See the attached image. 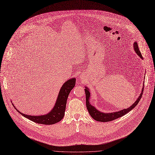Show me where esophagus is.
<instances>
[{"label":"esophagus","mask_w":155,"mask_h":155,"mask_svg":"<svg viewBox=\"0 0 155 155\" xmlns=\"http://www.w3.org/2000/svg\"><path fill=\"white\" fill-rule=\"evenodd\" d=\"M79 79H80L81 81H83V79H83V77H80Z\"/></svg>","instance_id":"esophagus-1"}]
</instances>
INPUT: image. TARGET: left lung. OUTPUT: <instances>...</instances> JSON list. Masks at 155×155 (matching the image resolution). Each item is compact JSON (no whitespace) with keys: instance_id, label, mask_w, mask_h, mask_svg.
<instances>
[{"instance_id":"left-lung-1","label":"left lung","mask_w":155,"mask_h":155,"mask_svg":"<svg viewBox=\"0 0 155 155\" xmlns=\"http://www.w3.org/2000/svg\"><path fill=\"white\" fill-rule=\"evenodd\" d=\"M134 49L137 54L141 58V59H143L142 57V55L139 50V48L138 46V44L137 41H135L134 43ZM144 85V84H143ZM85 92H86V107H87V109L90 114V115L92 117V118H94L95 120H97L98 122H110L114 120H115V119L120 118L124 115L127 114L128 112H129L130 110H132L134 108H135V107L138 104L139 101H140L141 96H142V94L143 92V87H142L141 92L140 94L139 95L138 97L136 100V101L131 105L130 107L122 109L121 110H119L117 112H110V113H105V112H102L99 111L96 109V107H94V105H91L90 103V97H91V92L89 89L87 87L85 86Z\"/></svg>"}]
</instances>
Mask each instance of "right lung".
Masks as SVG:
<instances>
[{
	"mask_svg": "<svg viewBox=\"0 0 155 155\" xmlns=\"http://www.w3.org/2000/svg\"><path fill=\"white\" fill-rule=\"evenodd\" d=\"M76 84V78H73L66 81L59 90L56 103L53 108L46 114L41 115H30L23 114L20 112L14 105V108L23 117L28 118L30 120L35 123L44 125H52L61 121L64 117L66 102L71 91L73 89Z\"/></svg>",
	"mask_w": 155,
	"mask_h": 155,
	"instance_id": "right-lung-1",
	"label": "right lung"
}]
</instances>
